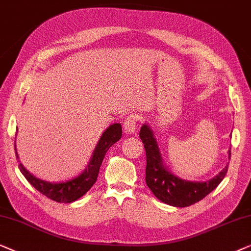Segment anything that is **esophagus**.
Wrapping results in <instances>:
<instances>
[{
    "label": "esophagus",
    "instance_id": "obj_1",
    "mask_svg": "<svg viewBox=\"0 0 251 251\" xmlns=\"http://www.w3.org/2000/svg\"><path fill=\"white\" fill-rule=\"evenodd\" d=\"M137 122H139V117L137 115H129L127 116L124 121V129L126 133H133L135 132Z\"/></svg>",
    "mask_w": 251,
    "mask_h": 251
}]
</instances>
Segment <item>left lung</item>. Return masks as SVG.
<instances>
[{
	"label": "left lung",
	"instance_id": "left-lung-1",
	"mask_svg": "<svg viewBox=\"0 0 251 251\" xmlns=\"http://www.w3.org/2000/svg\"><path fill=\"white\" fill-rule=\"evenodd\" d=\"M140 139L142 140L147 154L146 183L149 189L162 202L174 207H188L198 202L217 188L227 173L226 166L217 176L206 182H190L176 177L164 165L158 149L156 139L150 127H141ZM231 157V151L228 150Z\"/></svg>",
	"mask_w": 251,
	"mask_h": 251
}]
</instances>
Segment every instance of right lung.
I'll return each instance as SVG.
<instances>
[{
  "label": "right lung",
  "instance_id": "right-lung-1",
  "mask_svg": "<svg viewBox=\"0 0 251 251\" xmlns=\"http://www.w3.org/2000/svg\"><path fill=\"white\" fill-rule=\"evenodd\" d=\"M122 137V125L114 124L110 125L102 134L100 141H99L97 148H95L93 157L90 161L87 168L82 174L77 177L70 179V181L62 183H49L44 182L40 178H36L30 174L23 165L19 164V169L23 173V175L26 177L28 182L34 186L37 191H40L42 195L47 196L49 199H52L56 202H65L70 203L73 201L79 199L83 197L97 182L100 166L103 161L104 154L107 153L112 144H115ZM16 148V144H15ZM16 157L19 161L18 153L16 150Z\"/></svg>",
  "mask_w": 251,
  "mask_h": 251
}]
</instances>
